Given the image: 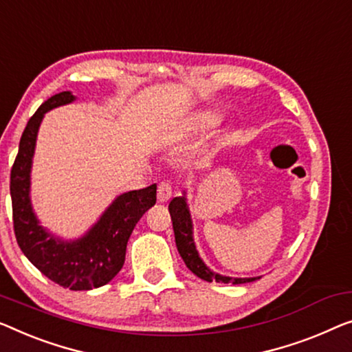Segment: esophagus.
Masks as SVG:
<instances>
[{"instance_id":"34e87169","label":"esophagus","mask_w":352,"mask_h":352,"mask_svg":"<svg viewBox=\"0 0 352 352\" xmlns=\"http://www.w3.org/2000/svg\"><path fill=\"white\" fill-rule=\"evenodd\" d=\"M172 197V186L169 182H161L158 185V201L167 202Z\"/></svg>"}]
</instances>
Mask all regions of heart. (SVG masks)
<instances>
[{
  "mask_svg": "<svg viewBox=\"0 0 352 352\" xmlns=\"http://www.w3.org/2000/svg\"><path fill=\"white\" fill-rule=\"evenodd\" d=\"M218 122H219V120H218L217 115L206 113V115H204V117L201 118V122H199V123H201L202 128H212V126L218 124Z\"/></svg>",
  "mask_w": 352,
  "mask_h": 352,
  "instance_id": "obj_1",
  "label": "heart"
}]
</instances>
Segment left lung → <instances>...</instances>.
Masks as SVG:
<instances>
[{
  "instance_id": "obj_1",
  "label": "left lung",
  "mask_w": 352,
  "mask_h": 352,
  "mask_svg": "<svg viewBox=\"0 0 352 352\" xmlns=\"http://www.w3.org/2000/svg\"><path fill=\"white\" fill-rule=\"evenodd\" d=\"M169 213L172 218V226H174L177 250L178 253H180L182 259L185 261L188 269H190L194 275L202 278V280H206L208 283H212L214 280L218 283H232V285H243V283L258 280L259 276L256 278L223 276L219 274H214V272L210 270L208 267L204 264V261L199 258L196 245H194L191 214H190V210H188L185 196L172 199L169 204Z\"/></svg>"
}]
</instances>
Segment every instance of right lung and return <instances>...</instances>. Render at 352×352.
<instances>
[{
  "instance_id": "right-lung-1",
  "label": "right lung",
  "mask_w": 352,
  "mask_h": 352,
  "mask_svg": "<svg viewBox=\"0 0 352 352\" xmlns=\"http://www.w3.org/2000/svg\"><path fill=\"white\" fill-rule=\"evenodd\" d=\"M74 99L71 91H61L47 99L30 118L10 170V197L15 239L31 264L56 285L71 291H90L107 285L122 270L133 229L156 204V185L123 192L77 240H61L41 226L30 199V174L39 124L45 112Z\"/></svg>"
}]
</instances>
